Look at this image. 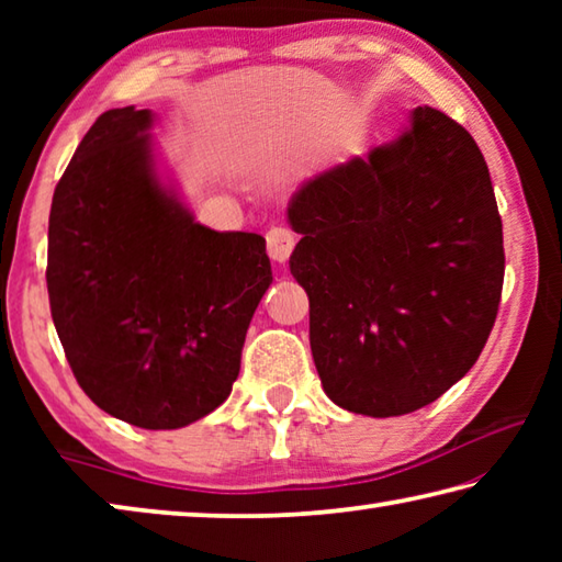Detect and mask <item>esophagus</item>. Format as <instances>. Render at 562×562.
Instances as JSON below:
<instances>
[{
	"instance_id": "esophagus-1",
	"label": "esophagus",
	"mask_w": 562,
	"mask_h": 562,
	"mask_svg": "<svg viewBox=\"0 0 562 562\" xmlns=\"http://www.w3.org/2000/svg\"><path fill=\"white\" fill-rule=\"evenodd\" d=\"M265 240H268V255L274 262H288L297 237H294V233L288 231V227H272V231L265 235Z\"/></svg>"
}]
</instances>
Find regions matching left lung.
Masks as SVG:
<instances>
[{
  "label": "left lung",
  "instance_id": "1",
  "mask_svg": "<svg viewBox=\"0 0 562 562\" xmlns=\"http://www.w3.org/2000/svg\"><path fill=\"white\" fill-rule=\"evenodd\" d=\"M288 221L325 394L386 418L439 398L475 364L498 315L503 225L471 133L431 106L412 128L310 178Z\"/></svg>",
  "mask_w": 562,
  "mask_h": 562
}]
</instances>
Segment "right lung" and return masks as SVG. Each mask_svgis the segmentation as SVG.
I'll list each match as a JSON object with an SVG mask.
<instances>
[{
  "label": "right lung",
  "instance_id": "obj_1",
  "mask_svg": "<svg viewBox=\"0 0 562 562\" xmlns=\"http://www.w3.org/2000/svg\"><path fill=\"white\" fill-rule=\"evenodd\" d=\"M150 126L148 109H111L83 136L54 190L46 288L79 386L156 431L231 396L272 268L262 235L195 223L158 173Z\"/></svg>",
  "mask_w": 562,
  "mask_h": 562
}]
</instances>
